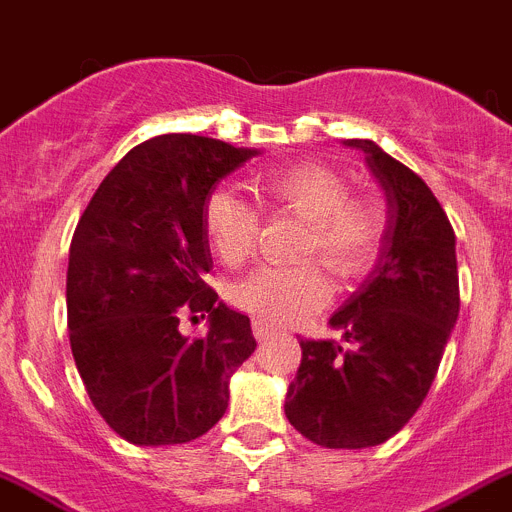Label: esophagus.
<instances>
[{"instance_id":"1","label":"esophagus","mask_w":512,"mask_h":512,"mask_svg":"<svg viewBox=\"0 0 512 512\" xmlns=\"http://www.w3.org/2000/svg\"><path fill=\"white\" fill-rule=\"evenodd\" d=\"M252 333H255V338L257 341H270L272 336H275V331H272L270 326H265V323H260V321H255L252 323Z\"/></svg>"}]
</instances>
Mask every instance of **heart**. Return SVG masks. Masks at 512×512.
Here are the masks:
<instances>
[{"mask_svg": "<svg viewBox=\"0 0 512 512\" xmlns=\"http://www.w3.org/2000/svg\"><path fill=\"white\" fill-rule=\"evenodd\" d=\"M257 199L275 214L305 222L295 247L298 267H265L229 293L234 308L265 326H295L321 310L331 285L321 262L338 280H358L376 265L389 232V212L371 194H351L346 176L321 161L283 166L255 181ZM214 257L229 270L245 265L260 242V212L229 189H214L202 209Z\"/></svg>", "mask_w": 512, "mask_h": 512, "instance_id": "b5f03b06", "label": "heart"}]
</instances>
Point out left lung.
<instances>
[{"instance_id": "1", "label": "left lung", "mask_w": 512, "mask_h": 512, "mask_svg": "<svg viewBox=\"0 0 512 512\" xmlns=\"http://www.w3.org/2000/svg\"><path fill=\"white\" fill-rule=\"evenodd\" d=\"M381 181L389 232L379 265L331 318L336 341H300L285 417L328 450H364L394 437L422 407L460 313L455 229L409 166L353 138Z\"/></svg>"}]
</instances>
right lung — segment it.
Returning a JSON list of instances; mask_svg holds the SVG:
<instances>
[{
	"instance_id": "right-lung-1",
	"label": "right lung",
	"mask_w": 512,
	"mask_h": 512,
	"mask_svg": "<svg viewBox=\"0 0 512 512\" xmlns=\"http://www.w3.org/2000/svg\"><path fill=\"white\" fill-rule=\"evenodd\" d=\"M257 151L166 133L131 148L85 207L68 262L75 366L105 424L159 447L202 437L227 412L229 376L255 351L250 318L204 283L202 209L214 184ZM210 333L180 336L184 314Z\"/></svg>"
}]
</instances>
